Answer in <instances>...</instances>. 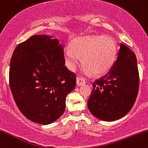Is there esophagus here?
I'll return each instance as SVG.
<instances>
[{
	"instance_id": "34e87169",
	"label": "esophagus",
	"mask_w": 148,
	"mask_h": 148,
	"mask_svg": "<svg viewBox=\"0 0 148 148\" xmlns=\"http://www.w3.org/2000/svg\"><path fill=\"white\" fill-rule=\"evenodd\" d=\"M86 80H85L83 77L78 76V77L76 78V84H77L78 86H83V85L86 84Z\"/></svg>"
}]
</instances>
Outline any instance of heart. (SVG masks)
Instances as JSON below:
<instances>
[{
    "mask_svg": "<svg viewBox=\"0 0 148 148\" xmlns=\"http://www.w3.org/2000/svg\"><path fill=\"white\" fill-rule=\"evenodd\" d=\"M64 58L68 68L74 71L81 62L86 65L88 74H105L113 65L116 56V45L107 36L78 37L71 42V48L64 50Z\"/></svg>",
    "mask_w": 148,
    "mask_h": 148,
    "instance_id": "heart-1",
    "label": "heart"
}]
</instances>
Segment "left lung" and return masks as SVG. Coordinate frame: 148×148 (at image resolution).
Listing matches in <instances>:
<instances>
[{
	"label": "left lung",
	"mask_w": 148,
	"mask_h": 148,
	"mask_svg": "<svg viewBox=\"0 0 148 148\" xmlns=\"http://www.w3.org/2000/svg\"><path fill=\"white\" fill-rule=\"evenodd\" d=\"M88 101L90 113L99 120L114 121L129 113L136 99L139 73L135 53L123 44L110 70L93 83Z\"/></svg>",
	"instance_id": "1"
}]
</instances>
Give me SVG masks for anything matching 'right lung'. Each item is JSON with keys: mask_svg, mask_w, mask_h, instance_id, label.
I'll use <instances>...</instances> for the list:
<instances>
[{"mask_svg": "<svg viewBox=\"0 0 148 148\" xmlns=\"http://www.w3.org/2000/svg\"><path fill=\"white\" fill-rule=\"evenodd\" d=\"M64 64V48L56 38L35 35L16 46L9 83L16 106L28 120L48 125L63 114L76 83L75 73Z\"/></svg>", "mask_w": 148, "mask_h": 148, "instance_id": "1", "label": "right lung"}]
</instances>
